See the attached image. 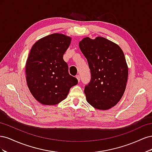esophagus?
Listing matches in <instances>:
<instances>
[{
    "mask_svg": "<svg viewBox=\"0 0 152 152\" xmlns=\"http://www.w3.org/2000/svg\"><path fill=\"white\" fill-rule=\"evenodd\" d=\"M76 78L77 79V80H78V82H80V75H76Z\"/></svg>",
    "mask_w": 152,
    "mask_h": 152,
    "instance_id": "esophagus-1",
    "label": "esophagus"
}]
</instances>
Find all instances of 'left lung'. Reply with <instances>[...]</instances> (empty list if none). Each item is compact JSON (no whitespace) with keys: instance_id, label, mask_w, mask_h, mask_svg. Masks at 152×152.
Returning a JSON list of instances; mask_svg holds the SVG:
<instances>
[{"instance_id":"8db88e82","label":"left lung","mask_w":152,"mask_h":152,"mask_svg":"<svg viewBox=\"0 0 152 152\" xmlns=\"http://www.w3.org/2000/svg\"><path fill=\"white\" fill-rule=\"evenodd\" d=\"M79 48L91 74L84 89L87 102L96 109H110L121 100L126 87L128 66L122 49L102 37H85Z\"/></svg>"}]
</instances>
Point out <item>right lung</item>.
I'll list each match as a JSON object with an SVG mask.
<instances>
[{"label":"right lung","instance_id":"obj_1","mask_svg":"<svg viewBox=\"0 0 152 152\" xmlns=\"http://www.w3.org/2000/svg\"><path fill=\"white\" fill-rule=\"evenodd\" d=\"M71 40L64 34H53L37 41L30 50L26 63V79L31 94L41 104L59 103L78 83L68 73V65L63 60Z\"/></svg>","mask_w":152,"mask_h":152}]
</instances>
